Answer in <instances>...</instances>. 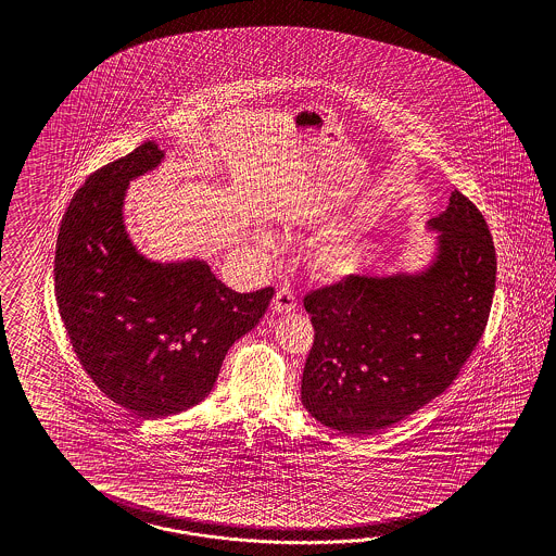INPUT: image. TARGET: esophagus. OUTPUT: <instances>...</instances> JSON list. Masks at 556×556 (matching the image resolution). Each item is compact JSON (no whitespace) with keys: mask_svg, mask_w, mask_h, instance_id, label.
Here are the masks:
<instances>
[{"mask_svg":"<svg viewBox=\"0 0 556 556\" xmlns=\"http://www.w3.org/2000/svg\"><path fill=\"white\" fill-rule=\"evenodd\" d=\"M295 307H298L295 293L289 287H279L273 298V309L279 314H287V312H293Z\"/></svg>","mask_w":556,"mask_h":556,"instance_id":"obj_1","label":"esophagus"}]
</instances>
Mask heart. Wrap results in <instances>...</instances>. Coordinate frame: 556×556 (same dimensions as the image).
<instances>
[{
  "instance_id": "b5f03b06",
  "label": "heart",
  "mask_w": 556,
  "mask_h": 556,
  "mask_svg": "<svg viewBox=\"0 0 556 556\" xmlns=\"http://www.w3.org/2000/svg\"><path fill=\"white\" fill-rule=\"evenodd\" d=\"M256 240L267 249L273 247V236L265 230L256 232ZM358 256H361V251L351 242H340V240L324 242L316 251V265L332 277H342L356 267Z\"/></svg>"
}]
</instances>
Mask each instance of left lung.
<instances>
[{
    "mask_svg": "<svg viewBox=\"0 0 556 556\" xmlns=\"http://www.w3.org/2000/svg\"><path fill=\"white\" fill-rule=\"evenodd\" d=\"M428 224L440 232L428 269L346 275L303 298L316 337L302 402L342 434H372L432 402L485 332L497 273L488 222L455 189Z\"/></svg>",
    "mask_w": 556,
    "mask_h": 556,
    "instance_id": "left-lung-1",
    "label": "left lung"
}]
</instances>
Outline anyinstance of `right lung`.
Returning a JSON list of instances; mask_svg holds the SVG:
<instances>
[{
    "label": "right lung",
    "mask_w": 556,
    "mask_h": 556,
    "mask_svg": "<svg viewBox=\"0 0 556 556\" xmlns=\"http://www.w3.org/2000/svg\"><path fill=\"white\" fill-rule=\"evenodd\" d=\"M165 152L147 140L87 177L68 203L54 254L59 314L81 367L116 404L163 418L200 404L236 340L275 289L236 293L203 261L152 263L126 235L128 184Z\"/></svg>",
    "instance_id": "1"
}]
</instances>
